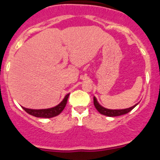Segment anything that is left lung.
<instances>
[{
    "label": "left lung",
    "instance_id": "left-lung-1",
    "mask_svg": "<svg viewBox=\"0 0 160 160\" xmlns=\"http://www.w3.org/2000/svg\"><path fill=\"white\" fill-rule=\"evenodd\" d=\"M94 107L96 108V109L101 113V114L104 115V116H122V115H124L128 113L129 112H131L138 104L134 105V106L131 107L129 108H125V109H108V108H105L104 107L101 106L98 104V102H97L95 98L94 97Z\"/></svg>",
    "mask_w": 160,
    "mask_h": 160
}]
</instances>
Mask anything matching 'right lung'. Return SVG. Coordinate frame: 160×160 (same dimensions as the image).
Wrapping results in <instances>:
<instances>
[{
    "label": "right lung",
    "instance_id": "obj_1",
    "mask_svg": "<svg viewBox=\"0 0 160 160\" xmlns=\"http://www.w3.org/2000/svg\"><path fill=\"white\" fill-rule=\"evenodd\" d=\"M69 94H66V97L62 100V102L55 107L51 108H47V109H30V108H26L22 107L23 109L29 113V115L36 116V117H41V118H52L54 116H58V114L62 112L64 108L66 107V103H67L68 98H69Z\"/></svg>",
    "mask_w": 160,
    "mask_h": 160
}]
</instances>
